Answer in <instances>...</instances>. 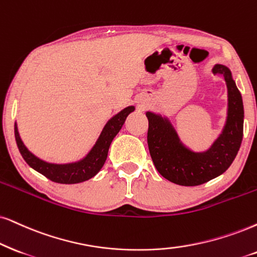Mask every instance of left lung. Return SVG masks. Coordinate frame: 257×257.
<instances>
[{
	"label": "left lung",
	"mask_w": 257,
	"mask_h": 257,
	"mask_svg": "<svg viewBox=\"0 0 257 257\" xmlns=\"http://www.w3.org/2000/svg\"><path fill=\"white\" fill-rule=\"evenodd\" d=\"M228 86V118L219 138L209 151L194 153L181 144L179 136L167 118L147 112V142L153 164L159 173L181 186H197L224 173L235 160L243 139L242 96L231 72L224 65H216Z\"/></svg>",
	"instance_id": "1"
}]
</instances>
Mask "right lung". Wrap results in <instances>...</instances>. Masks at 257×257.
I'll list each match as a JSON object with an SVG mask.
<instances>
[{
	"label": "right lung",
	"instance_id": "1",
	"mask_svg": "<svg viewBox=\"0 0 257 257\" xmlns=\"http://www.w3.org/2000/svg\"><path fill=\"white\" fill-rule=\"evenodd\" d=\"M135 110L134 106H128L123 109L121 112L110 118L106 123L102 133H100L96 145L89 152V154L80 161L72 162V164H50L41 159L35 157L28 151L27 147L24 145L22 140L19 135L18 125L14 126L15 131V140L18 145L19 151H20L22 158L25 161L39 173L48 178V179L58 184H78L83 181L89 180L98 173L100 168L103 167L104 162L108 157V151L111 141L121 131L122 125L124 124L126 116Z\"/></svg>",
	"mask_w": 257,
	"mask_h": 257
}]
</instances>
